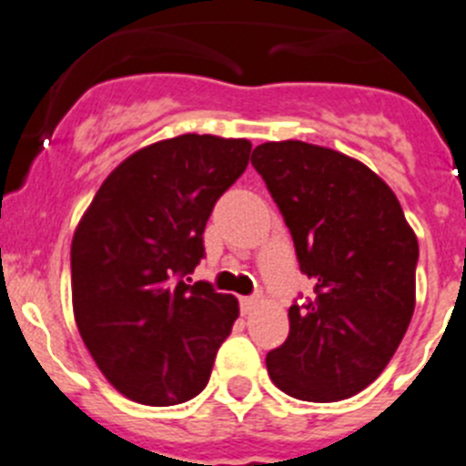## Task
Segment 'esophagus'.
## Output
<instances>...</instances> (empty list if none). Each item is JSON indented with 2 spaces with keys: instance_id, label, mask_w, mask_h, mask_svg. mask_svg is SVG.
Masks as SVG:
<instances>
[{
  "instance_id": "34e87169",
  "label": "esophagus",
  "mask_w": 466,
  "mask_h": 466,
  "mask_svg": "<svg viewBox=\"0 0 466 466\" xmlns=\"http://www.w3.org/2000/svg\"><path fill=\"white\" fill-rule=\"evenodd\" d=\"M257 305H259V300H257V298H252V296L241 298V311H243V314H252V311L257 309Z\"/></svg>"
}]
</instances>
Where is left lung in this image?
<instances>
[{"mask_svg":"<svg viewBox=\"0 0 466 466\" xmlns=\"http://www.w3.org/2000/svg\"><path fill=\"white\" fill-rule=\"evenodd\" d=\"M250 161L314 279V298L289 307L287 341L266 355L270 380L311 403L348 399L385 371L408 332L417 234L394 191L353 157L270 141Z\"/></svg>","mask_w":466,"mask_h":466,"instance_id":"8db88e82","label":"left lung"}]
</instances>
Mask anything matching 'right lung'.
<instances>
[{"instance_id":"1","label":"right lung","mask_w":466,"mask_h":466,"mask_svg":"<svg viewBox=\"0 0 466 466\" xmlns=\"http://www.w3.org/2000/svg\"><path fill=\"white\" fill-rule=\"evenodd\" d=\"M250 150L246 138L211 134L152 143L104 179L76 225V328L104 378L137 403L164 408L200 394L238 319L237 298L184 278L205 257L211 209Z\"/></svg>"}]
</instances>
